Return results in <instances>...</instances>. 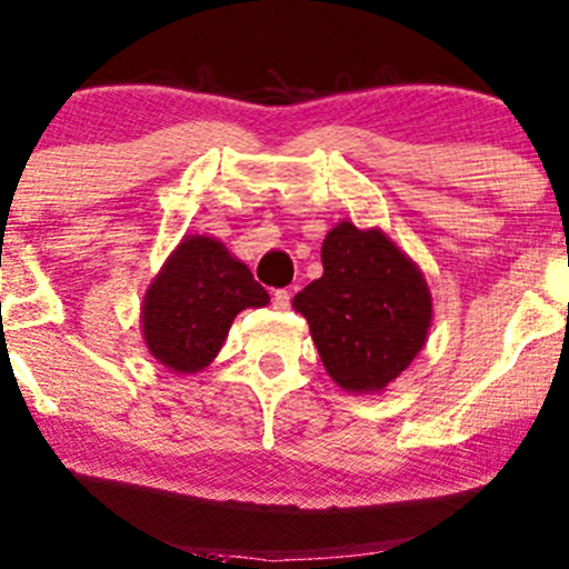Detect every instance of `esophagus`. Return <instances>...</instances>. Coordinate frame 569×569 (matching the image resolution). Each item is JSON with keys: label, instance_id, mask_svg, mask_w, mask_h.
Listing matches in <instances>:
<instances>
[{"label": "esophagus", "instance_id": "34e87169", "mask_svg": "<svg viewBox=\"0 0 569 569\" xmlns=\"http://www.w3.org/2000/svg\"><path fill=\"white\" fill-rule=\"evenodd\" d=\"M288 307H291V293L286 288H278V291H273V309L286 311Z\"/></svg>", "mask_w": 569, "mask_h": 569}]
</instances>
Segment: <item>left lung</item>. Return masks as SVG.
<instances>
[{
	"mask_svg": "<svg viewBox=\"0 0 569 569\" xmlns=\"http://www.w3.org/2000/svg\"><path fill=\"white\" fill-rule=\"evenodd\" d=\"M325 273L293 296L327 373L348 391H379L420 353L430 291L418 266L379 229L342 221L322 244Z\"/></svg>",
	"mask_w": 569,
	"mask_h": 569,
	"instance_id": "obj_1",
	"label": "left lung"
}]
</instances>
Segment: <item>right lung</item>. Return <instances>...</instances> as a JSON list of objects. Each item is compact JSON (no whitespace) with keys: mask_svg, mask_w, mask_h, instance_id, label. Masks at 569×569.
<instances>
[{"mask_svg":"<svg viewBox=\"0 0 569 569\" xmlns=\"http://www.w3.org/2000/svg\"><path fill=\"white\" fill-rule=\"evenodd\" d=\"M268 301L266 288L227 247L211 237H188L147 291L143 340L162 366L196 373L219 353L239 311Z\"/></svg>","mask_w":569,"mask_h":569,"instance_id":"obj_1","label":"right lung"}]
</instances>
